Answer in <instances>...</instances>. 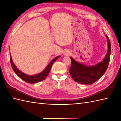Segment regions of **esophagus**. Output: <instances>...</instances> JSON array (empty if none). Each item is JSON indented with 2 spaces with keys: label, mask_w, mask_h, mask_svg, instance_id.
<instances>
[{
  "label": "esophagus",
  "mask_w": 121,
  "mask_h": 121,
  "mask_svg": "<svg viewBox=\"0 0 121 121\" xmlns=\"http://www.w3.org/2000/svg\"><path fill=\"white\" fill-rule=\"evenodd\" d=\"M70 54H71V52H70L69 50H65L63 52V55L65 56H69Z\"/></svg>",
  "instance_id": "1"
}]
</instances>
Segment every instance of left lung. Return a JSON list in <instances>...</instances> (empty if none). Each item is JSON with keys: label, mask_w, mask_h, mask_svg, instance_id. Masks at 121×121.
Wrapping results in <instances>:
<instances>
[{"label": "left lung", "mask_w": 121, "mask_h": 121, "mask_svg": "<svg viewBox=\"0 0 121 121\" xmlns=\"http://www.w3.org/2000/svg\"><path fill=\"white\" fill-rule=\"evenodd\" d=\"M107 39L108 50L104 59L100 62L93 65H86L78 62L72 57L69 73L76 82L85 85H91L99 80L105 74L110 61L111 54V44L108 36L105 35Z\"/></svg>", "instance_id": "left-lung-1"}]
</instances>
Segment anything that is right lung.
<instances>
[{"instance_id": "add662e5", "label": "right lung", "mask_w": 121, "mask_h": 121, "mask_svg": "<svg viewBox=\"0 0 121 121\" xmlns=\"http://www.w3.org/2000/svg\"><path fill=\"white\" fill-rule=\"evenodd\" d=\"M60 57V56H58L57 57H55L54 59H53L52 61L48 64V65L46 66V68L43 71L40 73L33 75H28L24 73L23 72H22L19 69L17 68L12 60L11 54H10V58L11 66H12V69L14 72L17 75L19 78H21L22 79L29 83H37L45 79L46 77L47 76V75L49 73V72L50 71V69L52 68V64H54V63L58 58Z\"/></svg>"}]
</instances>
